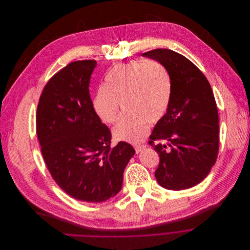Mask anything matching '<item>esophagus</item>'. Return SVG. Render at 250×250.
Masks as SVG:
<instances>
[{"mask_svg":"<svg viewBox=\"0 0 250 250\" xmlns=\"http://www.w3.org/2000/svg\"><path fill=\"white\" fill-rule=\"evenodd\" d=\"M146 147V145H141V144H139V145H135L134 146V148H135V151H136V153L138 154V153H140L142 149H144Z\"/></svg>","mask_w":250,"mask_h":250,"instance_id":"1","label":"esophagus"}]
</instances>
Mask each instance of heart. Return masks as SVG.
I'll return each instance as SVG.
<instances>
[{
    "mask_svg": "<svg viewBox=\"0 0 250 250\" xmlns=\"http://www.w3.org/2000/svg\"><path fill=\"white\" fill-rule=\"evenodd\" d=\"M172 79L159 62L135 61L114 66L104 85L93 97L92 106L104 123H113L121 107L127 110L113 127L116 139L137 143L147 132L148 122H160L167 113L172 98Z\"/></svg>",
    "mask_w": 250,
    "mask_h": 250,
    "instance_id": "1",
    "label": "heart"
}]
</instances>
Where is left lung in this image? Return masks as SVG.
<instances>
[{"label": "left lung", "instance_id": "8db88e82", "mask_svg": "<svg viewBox=\"0 0 250 250\" xmlns=\"http://www.w3.org/2000/svg\"><path fill=\"white\" fill-rule=\"evenodd\" d=\"M143 56L163 64L173 84L168 111L148 141L160 156L156 178L167 189L193 187L209 174L219 152V114L212 87L190 60L170 49H154Z\"/></svg>", "mask_w": 250, "mask_h": 250}]
</instances>
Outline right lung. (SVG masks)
Returning a JSON list of instances; mask_svg holds the SVG:
<instances>
[{
    "instance_id": "add662e5",
    "label": "right lung",
    "mask_w": 250,
    "mask_h": 250,
    "mask_svg": "<svg viewBox=\"0 0 250 250\" xmlns=\"http://www.w3.org/2000/svg\"><path fill=\"white\" fill-rule=\"evenodd\" d=\"M95 60L75 61L42 89L36 110L41 154L55 182L77 200L98 203L115 196L135 149L111 147V132L93 110L89 78Z\"/></svg>"
}]
</instances>
